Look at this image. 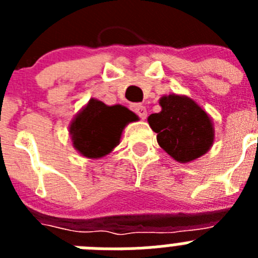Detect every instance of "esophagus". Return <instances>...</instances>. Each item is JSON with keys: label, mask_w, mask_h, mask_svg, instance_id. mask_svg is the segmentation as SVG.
<instances>
[{"label": "esophagus", "mask_w": 258, "mask_h": 258, "mask_svg": "<svg viewBox=\"0 0 258 258\" xmlns=\"http://www.w3.org/2000/svg\"><path fill=\"white\" fill-rule=\"evenodd\" d=\"M132 109H133L134 112L140 116L142 120H145L146 116H147V109H146V107L141 106V104H133V106H132Z\"/></svg>", "instance_id": "esophagus-1"}]
</instances>
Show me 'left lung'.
I'll list each match as a JSON object with an SVG mask.
<instances>
[{"label": "left lung", "mask_w": 258, "mask_h": 258, "mask_svg": "<svg viewBox=\"0 0 258 258\" xmlns=\"http://www.w3.org/2000/svg\"><path fill=\"white\" fill-rule=\"evenodd\" d=\"M161 111L149 116L157 143L179 163L195 160L211 149L214 132L211 118L187 97L168 95L160 99Z\"/></svg>", "instance_id": "obj_1"}]
</instances>
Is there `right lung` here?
<instances>
[{
	"label": "right lung",
	"mask_w": 258,
	"mask_h": 258,
	"mask_svg": "<svg viewBox=\"0 0 258 258\" xmlns=\"http://www.w3.org/2000/svg\"><path fill=\"white\" fill-rule=\"evenodd\" d=\"M136 118L125 107L90 99L70 127L74 146L86 157L104 156L118 145L125 125Z\"/></svg>",
	"instance_id": "right-lung-1"
}]
</instances>
